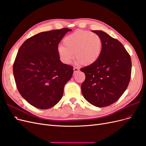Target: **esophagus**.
<instances>
[{
	"instance_id": "34e87169",
	"label": "esophagus",
	"mask_w": 146,
	"mask_h": 146,
	"mask_svg": "<svg viewBox=\"0 0 146 146\" xmlns=\"http://www.w3.org/2000/svg\"><path fill=\"white\" fill-rule=\"evenodd\" d=\"M73 70H74V73H76L79 71V69L78 67H74Z\"/></svg>"
}]
</instances>
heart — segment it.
I'll return each instance as SVG.
<instances>
[{
	"label": "heart",
	"mask_w": 146,
	"mask_h": 146,
	"mask_svg": "<svg viewBox=\"0 0 146 146\" xmlns=\"http://www.w3.org/2000/svg\"><path fill=\"white\" fill-rule=\"evenodd\" d=\"M63 44L59 46L58 52L61 61L65 64H70L74 57L82 65H91L98 59L102 52L101 37L89 31H74L65 37Z\"/></svg>",
	"instance_id": "1"
}]
</instances>
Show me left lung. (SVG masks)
Listing matches in <instances>:
<instances>
[{"instance_id": "obj_1", "label": "left lung", "mask_w": 146, "mask_h": 146, "mask_svg": "<svg viewBox=\"0 0 146 146\" xmlns=\"http://www.w3.org/2000/svg\"><path fill=\"white\" fill-rule=\"evenodd\" d=\"M92 32L101 37L102 52L95 63L81 68L86 75L81 90L89 103L104 107L118 100L127 88L131 61L129 54L118 40L102 31Z\"/></svg>"}]
</instances>
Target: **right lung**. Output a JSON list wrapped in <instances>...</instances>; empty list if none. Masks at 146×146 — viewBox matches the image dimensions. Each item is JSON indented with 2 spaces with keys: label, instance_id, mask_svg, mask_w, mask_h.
Wrapping results in <instances>:
<instances>
[{
  "label": "right lung",
  "instance_id": "right-lung-1",
  "mask_svg": "<svg viewBox=\"0 0 146 146\" xmlns=\"http://www.w3.org/2000/svg\"><path fill=\"white\" fill-rule=\"evenodd\" d=\"M67 28L42 32L27 39L13 64L17 90L31 106L48 109L62 98L64 86L71 79L73 67L61 62L58 45Z\"/></svg>",
  "mask_w": 146,
  "mask_h": 146
}]
</instances>
